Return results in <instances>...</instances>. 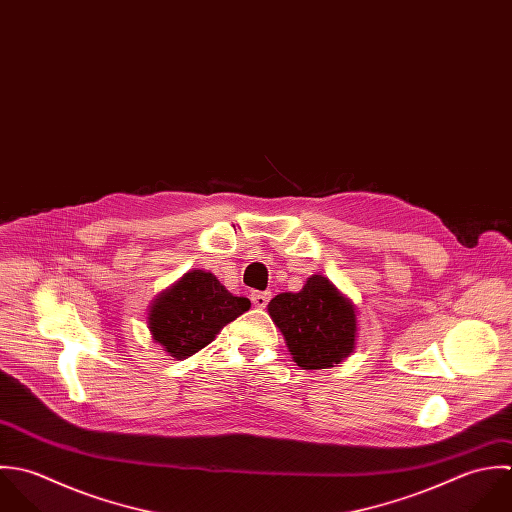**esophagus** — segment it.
<instances>
[{"label":"esophagus","mask_w":512,"mask_h":512,"mask_svg":"<svg viewBox=\"0 0 512 512\" xmlns=\"http://www.w3.org/2000/svg\"><path fill=\"white\" fill-rule=\"evenodd\" d=\"M270 292H252V296H250V300H252V304L256 306V308H266L268 306V302H270Z\"/></svg>","instance_id":"1"}]
</instances>
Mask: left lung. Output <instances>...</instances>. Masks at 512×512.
<instances>
[{"label":"left lung","mask_w":512,"mask_h":512,"mask_svg":"<svg viewBox=\"0 0 512 512\" xmlns=\"http://www.w3.org/2000/svg\"><path fill=\"white\" fill-rule=\"evenodd\" d=\"M268 314L302 369L336 367L355 349V304L322 274L310 276L300 292L272 298Z\"/></svg>","instance_id":"obj_1"}]
</instances>
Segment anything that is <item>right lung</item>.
I'll use <instances>...</instances> for the list:
<instances>
[{"mask_svg":"<svg viewBox=\"0 0 512 512\" xmlns=\"http://www.w3.org/2000/svg\"><path fill=\"white\" fill-rule=\"evenodd\" d=\"M248 310L250 300L230 294L214 274L190 270L153 300L147 326L171 357L186 359Z\"/></svg>","mask_w":512,"mask_h":512,"instance_id":"obj_1","label":"right lung"}]
</instances>
